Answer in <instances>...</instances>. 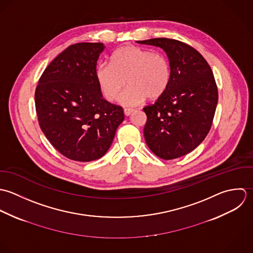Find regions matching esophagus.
I'll return each mask as SVG.
<instances>
[{
  "label": "esophagus",
  "mask_w": 253,
  "mask_h": 253,
  "mask_svg": "<svg viewBox=\"0 0 253 253\" xmlns=\"http://www.w3.org/2000/svg\"><path fill=\"white\" fill-rule=\"evenodd\" d=\"M133 112H134V109H132V108H125L124 109V114L126 116H130Z\"/></svg>",
  "instance_id": "esophagus-1"
}]
</instances>
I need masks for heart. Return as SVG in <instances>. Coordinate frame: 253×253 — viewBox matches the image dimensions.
<instances>
[{
  "instance_id": "heart-1",
  "label": "heart",
  "mask_w": 253,
  "mask_h": 253,
  "mask_svg": "<svg viewBox=\"0 0 253 253\" xmlns=\"http://www.w3.org/2000/svg\"><path fill=\"white\" fill-rule=\"evenodd\" d=\"M96 77L104 98L116 101L127 83L130 85L120 101L126 106L138 105L149 99H157L167 90L170 64L161 52L137 47L124 46L114 51L111 61L101 62Z\"/></svg>"
}]
</instances>
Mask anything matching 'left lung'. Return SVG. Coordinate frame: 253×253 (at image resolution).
<instances>
[{"label": "left lung", "mask_w": 253, "mask_h": 253, "mask_svg": "<svg viewBox=\"0 0 253 253\" xmlns=\"http://www.w3.org/2000/svg\"><path fill=\"white\" fill-rule=\"evenodd\" d=\"M166 52L170 83L165 93L143 109L147 114L144 136L150 150L169 160L194 151L210 131L218 89L213 72L202 54L175 39L138 41Z\"/></svg>", "instance_id": "left-lung-1"}]
</instances>
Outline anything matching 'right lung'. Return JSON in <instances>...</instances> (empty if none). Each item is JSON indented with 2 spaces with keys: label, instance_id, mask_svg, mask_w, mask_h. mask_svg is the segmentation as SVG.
Segmentation results:
<instances>
[{
  "label": "right lung",
  "instance_id": "right-lung-1",
  "mask_svg": "<svg viewBox=\"0 0 253 253\" xmlns=\"http://www.w3.org/2000/svg\"><path fill=\"white\" fill-rule=\"evenodd\" d=\"M101 43L70 45L51 60L35 91L39 125L65 157L81 162L101 158L124 120L123 108L102 98L96 77Z\"/></svg>",
  "mask_w": 253,
  "mask_h": 253
}]
</instances>
